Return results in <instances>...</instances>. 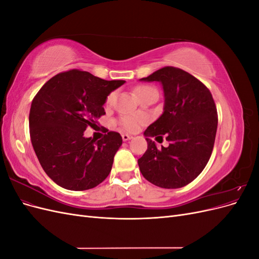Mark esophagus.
<instances>
[{
    "label": "esophagus",
    "mask_w": 259,
    "mask_h": 259,
    "mask_svg": "<svg viewBox=\"0 0 259 259\" xmlns=\"http://www.w3.org/2000/svg\"><path fill=\"white\" fill-rule=\"evenodd\" d=\"M133 137L131 135H128V134H122V139L124 140V142H127V140H130Z\"/></svg>",
    "instance_id": "obj_1"
}]
</instances>
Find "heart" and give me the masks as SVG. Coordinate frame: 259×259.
Masks as SVG:
<instances>
[{"instance_id": "1", "label": "heart", "mask_w": 259, "mask_h": 259, "mask_svg": "<svg viewBox=\"0 0 259 259\" xmlns=\"http://www.w3.org/2000/svg\"><path fill=\"white\" fill-rule=\"evenodd\" d=\"M152 91H156V90L152 88V86H148V85H142L136 89V93L139 96V98L144 96L145 94ZM114 99H115V92H112L108 95L106 99V104L108 106H111L114 103ZM145 121H146L145 116L142 114H136V113L125 114V115H122L119 119V125L125 132H136L140 127V125H143L145 123Z\"/></svg>"}]
</instances>
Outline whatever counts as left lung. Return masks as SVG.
<instances>
[{"mask_svg":"<svg viewBox=\"0 0 259 259\" xmlns=\"http://www.w3.org/2000/svg\"><path fill=\"white\" fill-rule=\"evenodd\" d=\"M140 81L160 82L164 109L144 135L148 149L138 159L139 169L151 184L176 189L197 178L210 158L215 143L218 115L213 96L206 86L190 73L164 67ZM168 147H156L151 139H162Z\"/></svg>","mask_w":259,"mask_h":259,"instance_id":"obj_1","label":"left lung"}]
</instances>
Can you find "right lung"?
I'll return each mask as SVG.
<instances>
[{"label": "right lung", "instance_id": "1", "mask_svg": "<svg viewBox=\"0 0 259 259\" xmlns=\"http://www.w3.org/2000/svg\"><path fill=\"white\" fill-rule=\"evenodd\" d=\"M124 83L72 69L53 76L37 92L30 108V138L41 166L58 186L88 190L110 173L121 135L108 132L97 140L84 137V131L98 126L107 96Z\"/></svg>", "mask_w": 259, "mask_h": 259}]
</instances>
